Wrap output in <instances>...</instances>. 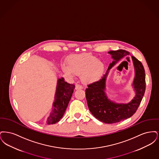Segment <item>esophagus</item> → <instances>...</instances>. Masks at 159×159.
Masks as SVG:
<instances>
[{"mask_svg":"<svg viewBox=\"0 0 159 159\" xmlns=\"http://www.w3.org/2000/svg\"><path fill=\"white\" fill-rule=\"evenodd\" d=\"M83 88L82 86H81L79 84H76V86H75V89L76 90H79V89H82Z\"/></svg>","mask_w":159,"mask_h":159,"instance_id":"34e87169","label":"esophagus"}]
</instances>
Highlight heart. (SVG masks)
<instances>
[{
  "instance_id": "heart-1",
  "label": "heart",
  "mask_w": 159,
  "mask_h": 159,
  "mask_svg": "<svg viewBox=\"0 0 159 159\" xmlns=\"http://www.w3.org/2000/svg\"><path fill=\"white\" fill-rule=\"evenodd\" d=\"M67 66H62V70L67 75H80L84 83L97 81L102 75L104 66L98 58L91 53L73 54L67 59Z\"/></svg>"
}]
</instances>
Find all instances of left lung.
<instances>
[{
  "instance_id": "8db88e82",
  "label": "left lung",
  "mask_w": 159,
  "mask_h": 159,
  "mask_svg": "<svg viewBox=\"0 0 159 159\" xmlns=\"http://www.w3.org/2000/svg\"><path fill=\"white\" fill-rule=\"evenodd\" d=\"M113 61L110 65L107 73L99 80L88 85L85 95L89 109L97 119L105 123L111 124L126 120L136 112L143 98L145 91V74L144 67L141 61L132 56L135 76L133 82L136 91V96L128 104H117L107 98L104 90L106 79L108 70L124 56L129 54L125 50L111 51Z\"/></svg>"
}]
</instances>
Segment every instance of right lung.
Here are the masks:
<instances>
[{"instance_id": "1", "label": "right lung", "mask_w": 159, "mask_h": 159, "mask_svg": "<svg viewBox=\"0 0 159 159\" xmlns=\"http://www.w3.org/2000/svg\"><path fill=\"white\" fill-rule=\"evenodd\" d=\"M75 88L74 84L66 82L63 78L58 80L53 109L46 121L48 125L54 124L60 120L66 110Z\"/></svg>"}]
</instances>
